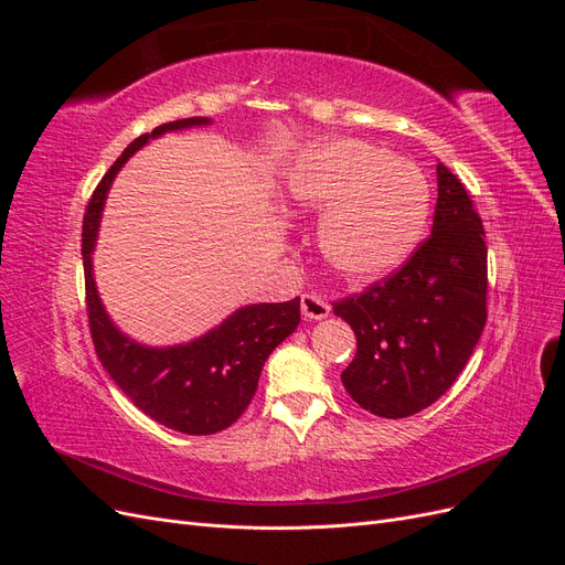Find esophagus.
Instances as JSON below:
<instances>
[{"label": "esophagus", "mask_w": 565, "mask_h": 565, "mask_svg": "<svg viewBox=\"0 0 565 565\" xmlns=\"http://www.w3.org/2000/svg\"><path fill=\"white\" fill-rule=\"evenodd\" d=\"M301 313L309 320H322L330 316V303L320 299L318 295H303L301 297Z\"/></svg>", "instance_id": "obj_1"}]
</instances>
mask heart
I'll list each match as a JSON object with an SVG mask.
<instances>
[{
    "instance_id": "heart-1",
    "label": "heart",
    "mask_w": 565,
    "mask_h": 565,
    "mask_svg": "<svg viewBox=\"0 0 565 565\" xmlns=\"http://www.w3.org/2000/svg\"><path fill=\"white\" fill-rule=\"evenodd\" d=\"M285 195L297 212L324 216L322 259L351 285L398 270L429 221V185L419 169L353 139L303 148L287 174Z\"/></svg>"
}]
</instances>
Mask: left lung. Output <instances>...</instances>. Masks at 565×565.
<instances>
[{"mask_svg":"<svg viewBox=\"0 0 565 565\" xmlns=\"http://www.w3.org/2000/svg\"><path fill=\"white\" fill-rule=\"evenodd\" d=\"M436 174L431 235L388 278L334 301L358 341L341 384L358 405L386 419L436 403L465 370L488 318L483 221L446 164Z\"/></svg>","mask_w":565,"mask_h":565,"instance_id":"1","label":"left lung"}]
</instances>
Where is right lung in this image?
Masks as SVG:
<instances>
[{
    "label": "right lung",
    "mask_w": 565,
    "mask_h": 565,
    "mask_svg": "<svg viewBox=\"0 0 565 565\" xmlns=\"http://www.w3.org/2000/svg\"><path fill=\"white\" fill-rule=\"evenodd\" d=\"M210 117L174 119L134 139L100 179L82 226V262L87 285V316L94 349L110 380L131 403L167 429L188 436L224 431L252 403L266 358L297 330L299 297L282 303H252L237 309L218 328L179 347H143L115 328L94 282L92 254L100 212L115 174L136 150L167 131L210 125Z\"/></svg>",
    "instance_id": "1"
}]
</instances>
